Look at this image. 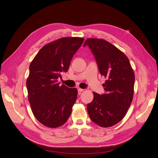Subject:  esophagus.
<instances>
[{"label":"esophagus","instance_id":"esophagus-1","mask_svg":"<svg viewBox=\"0 0 158 158\" xmlns=\"http://www.w3.org/2000/svg\"><path fill=\"white\" fill-rule=\"evenodd\" d=\"M78 92H79V93H81V92H83L84 89H82V88H78Z\"/></svg>","mask_w":158,"mask_h":158}]
</instances>
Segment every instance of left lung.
Listing matches in <instances>:
<instances>
[{
  "label": "left lung",
  "instance_id": "left-lung-1",
  "mask_svg": "<svg viewBox=\"0 0 158 158\" xmlns=\"http://www.w3.org/2000/svg\"><path fill=\"white\" fill-rule=\"evenodd\" d=\"M88 45L95 56L101 75L107 80L103 84L106 93L94 92L88 103V114L94 123L110 127L125 117L132 101L135 74L128 57L111 43L98 38H89Z\"/></svg>",
  "mask_w": 158,
  "mask_h": 158
}]
</instances>
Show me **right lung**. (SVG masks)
Segmentation results:
<instances>
[{"label":"right lung","instance_id":"right-lung-1","mask_svg":"<svg viewBox=\"0 0 158 158\" xmlns=\"http://www.w3.org/2000/svg\"><path fill=\"white\" fill-rule=\"evenodd\" d=\"M82 37H63L45 45L30 65L26 81L28 100L37 120L50 128L62 126L72 113L78 90L60 85L58 78L68 71Z\"/></svg>","mask_w":158,"mask_h":158}]
</instances>
